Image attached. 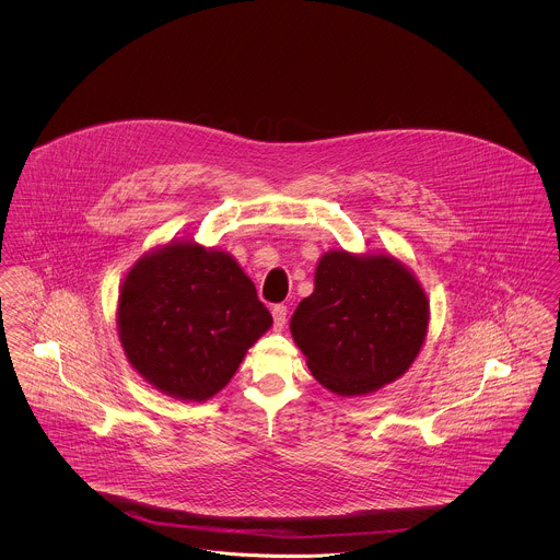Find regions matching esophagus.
Segmentation results:
<instances>
[{"label":"esophagus","instance_id":"34e87169","mask_svg":"<svg viewBox=\"0 0 560 560\" xmlns=\"http://www.w3.org/2000/svg\"><path fill=\"white\" fill-rule=\"evenodd\" d=\"M272 319H275V329H283L285 323H288V306L283 304H275L272 306Z\"/></svg>","mask_w":560,"mask_h":560}]
</instances>
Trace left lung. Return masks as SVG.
Here are the masks:
<instances>
[{
	"label": "left lung",
	"mask_w": 560,
	"mask_h": 560,
	"mask_svg": "<svg viewBox=\"0 0 560 560\" xmlns=\"http://www.w3.org/2000/svg\"><path fill=\"white\" fill-rule=\"evenodd\" d=\"M428 323L430 302L411 268L390 254L329 249L290 329L319 384L340 397H361L413 365Z\"/></svg>",
	"instance_id": "obj_1"
}]
</instances>
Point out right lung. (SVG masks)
I'll return each mask as SVG.
<instances>
[{
	"label": "right lung",
	"instance_id": "1",
	"mask_svg": "<svg viewBox=\"0 0 560 560\" xmlns=\"http://www.w3.org/2000/svg\"><path fill=\"white\" fill-rule=\"evenodd\" d=\"M270 325L240 262L195 240L142 254L119 285L117 334L126 359L172 399H212Z\"/></svg>",
	"mask_w": 560,
	"mask_h": 560
}]
</instances>
